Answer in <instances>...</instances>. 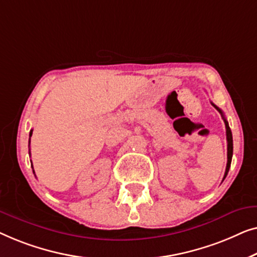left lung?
I'll return each mask as SVG.
<instances>
[{
	"mask_svg": "<svg viewBox=\"0 0 257 257\" xmlns=\"http://www.w3.org/2000/svg\"><path fill=\"white\" fill-rule=\"evenodd\" d=\"M212 104L216 108V110H218L219 113L222 115L223 121H225V125H226V136H227V166H226L225 176H223V179H225L226 176H227V173H228V171H229L230 163H232V156H233V137H232V132H230V128H229V125H228V122H227L225 116H223L222 110L220 109L219 107H216L214 103H212Z\"/></svg>",
	"mask_w": 257,
	"mask_h": 257,
	"instance_id": "8db88e82",
	"label": "left lung"
}]
</instances>
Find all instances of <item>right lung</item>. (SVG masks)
Returning <instances> with one entry per match:
<instances>
[{
	"label": "right lung",
	"instance_id": "add662e5",
	"mask_svg": "<svg viewBox=\"0 0 257 257\" xmlns=\"http://www.w3.org/2000/svg\"><path fill=\"white\" fill-rule=\"evenodd\" d=\"M32 136V130H30V137ZM29 146H30V141H29ZM32 169H34V168H32ZM34 173H35V171H34Z\"/></svg>",
	"mask_w": 257,
	"mask_h": 257
}]
</instances>
